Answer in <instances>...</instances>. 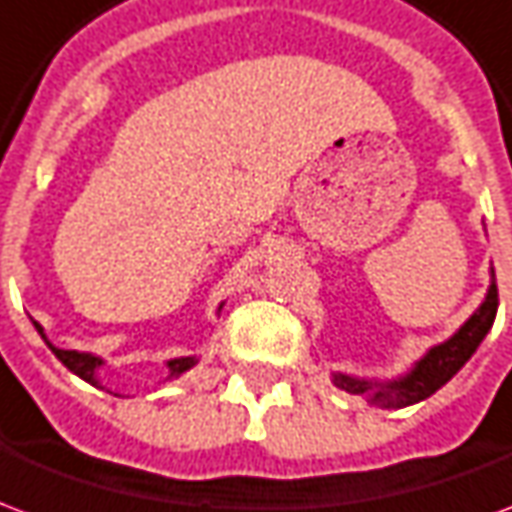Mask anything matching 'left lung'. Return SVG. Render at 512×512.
I'll return each instance as SVG.
<instances>
[{"mask_svg": "<svg viewBox=\"0 0 512 512\" xmlns=\"http://www.w3.org/2000/svg\"><path fill=\"white\" fill-rule=\"evenodd\" d=\"M496 307H499V296H496V279L494 268H491V285H488L483 304L444 343L430 345L428 351L419 356L403 376L359 378L348 376V373H332L334 386H340L351 395H362L370 406L378 408L414 406V403L425 400L433 392H439L441 386L447 384L472 359L474 351L485 340V334L491 332V326H494Z\"/></svg>", "mask_w": 512, "mask_h": 512, "instance_id": "left-lung-1", "label": "left lung"}]
</instances>
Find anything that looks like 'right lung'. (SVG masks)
Masks as SVG:
<instances>
[{
	"instance_id": "right-lung-1",
	"label": "right lung",
	"mask_w": 512,
	"mask_h": 512,
	"mask_svg": "<svg viewBox=\"0 0 512 512\" xmlns=\"http://www.w3.org/2000/svg\"><path fill=\"white\" fill-rule=\"evenodd\" d=\"M224 304H219V312H222ZM35 329H38V334L43 337V343L49 345L51 354L60 359L62 365L71 370L73 376H79L82 381H87V384L98 386V389H104V384H101V376H98V370L106 365L101 356L95 354H87V351H62V348H57V345L49 343V337H46V332H43V326L40 323H35ZM200 359L197 356H175V359H169L167 362V378L164 381H172V378H180L186 370H191V367L197 365ZM120 397V395H117Z\"/></svg>"
}]
</instances>
